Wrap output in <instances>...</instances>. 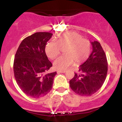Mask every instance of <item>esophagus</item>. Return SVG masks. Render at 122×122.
<instances>
[{"label": "esophagus", "mask_w": 122, "mask_h": 122, "mask_svg": "<svg viewBox=\"0 0 122 122\" xmlns=\"http://www.w3.org/2000/svg\"><path fill=\"white\" fill-rule=\"evenodd\" d=\"M66 72V70H58V71H57V73H64Z\"/></svg>", "instance_id": "esophagus-1"}]
</instances>
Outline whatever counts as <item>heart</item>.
I'll return each mask as SVG.
<instances>
[{"label":"heart","instance_id":"obj_1","mask_svg":"<svg viewBox=\"0 0 122 122\" xmlns=\"http://www.w3.org/2000/svg\"><path fill=\"white\" fill-rule=\"evenodd\" d=\"M64 49V55L54 61V68L56 70H66L74 61L80 64L86 61L90 53V42L77 32H66L60 34L56 42L50 41L46 44L45 51L50 59H54Z\"/></svg>","mask_w":122,"mask_h":122}]
</instances>
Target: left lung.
<instances>
[{
    "label": "left lung",
    "instance_id": "8db88e82",
    "mask_svg": "<svg viewBox=\"0 0 122 122\" xmlns=\"http://www.w3.org/2000/svg\"><path fill=\"white\" fill-rule=\"evenodd\" d=\"M93 51L79 67L77 73L70 81V86L76 94L90 96L101 88L107 73V61L104 50L97 41L91 42Z\"/></svg>",
    "mask_w": 122,
    "mask_h": 122
}]
</instances>
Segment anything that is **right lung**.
<instances>
[{"label": "right lung", "mask_w": 122, "mask_h": 122, "mask_svg": "<svg viewBox=\"0 0 122 122\" xmlns=\"http://www.w3.org/2000/svg\"><path fill=\"white\" fill-rule=\"evenodd\" d=\"M50 32H36L25 38L15 56L13 72L20 89L32 98L45 96L51 91L56 72L47 73L52 66L45 51Z\"/></svg>", "instance_id": "1"}]
</instances>
